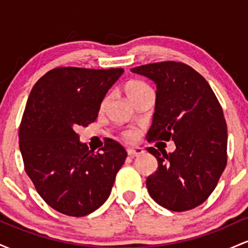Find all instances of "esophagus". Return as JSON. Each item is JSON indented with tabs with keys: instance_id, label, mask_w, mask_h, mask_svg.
Here are the masks:
<instances>
[{
	"instance_id": "obj_1",
	"label": "esophagus",
	"mask_w": 248,
	"mask_h": 248,
	"mask_svg": "<svg viewBox=\"0 0 248 248\" xmlns=\"http://www.w3.org/2000/svg\"><path fill=\"white\" fill-rule=\"evenodd\" d=\"M127 153L129 156H140L144 153V150L140 147H130L127 148Z\"/></svg>"
}]
</instances>
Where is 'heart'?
Masks as SVG:
<instances>
[{"label":"heart","mask_w":248,"mask_h":248,"mask_svg":"<svg viewBox=\"0 0 248 248\" xmlns=\"http://www.w3.org/2000/svg\"><path fill=\"white\" fill-rule=\"evenodd\" d=\"M152 90V87L147 84V82L141 81V80H130L128 81L126 85H124V91H126L128 98L130 99L132 101H135L136 99L140 98L142 94L148 92V91ZM107 96L101 102V108H104L107 104ZM136 136V134L132 132V130H128V132L124 133V138L129 139V140H133L134 138Z\"/></svg>","instance_id":"heart-1"}]
</instances>
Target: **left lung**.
<instances>
[{"label":"left lung","instance_id":"1","mask_svg":"<svg viewBox=\"0 0 248 248\" xmlns=\"http://www.w3.org/2000/svg\"><path fill=\"white\" fill-rule=\"evenodd\" d=\"M156 84L155 113L147 139L175 142V152L147 150L158 168L148 176L150 197L170 211L201 205L226 167L227 127L209 82L189 65L162 62L130 70Z\"/></svg>","mask_w":248,"mask_h":248}]
</instances>
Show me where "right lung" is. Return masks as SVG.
<instances>
[{"mask_svg": "<svg viewBox=\"0 0 248 248\" xmlns=\"http://www.w3.org/2000/svg\"><path fill=\"white\" fill-rule=\"evenodd\" d=\"M122 73L57 67L31 90L19 126V150L37 192L56 211L84 217L109 197L127 152L109 140L94 153L76 130L95 121L105 95Z\"/></svg>", "mask_w": 248, "mask_h": 248, "instance_id": "right-lung-1", "label": "right lung"}]
</instances>
